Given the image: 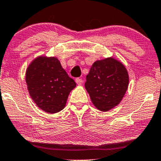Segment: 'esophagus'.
<instances>
[{"mask_svg":"<svg viewBox=\"0 0 161 161\" xmlns=\"http://www.w3.org/2000/svg\"><path fill=\"white\" fill-rule=\"evenodd\" d=\"M75 82H76V83L78 84V85H82V82H83V81H82V79H80V78H77V79H75Z\"/></svg>","mask_w":161,"mask_h":161,"instance_id":"obj_1","label":"esophagus"}]
</instances>
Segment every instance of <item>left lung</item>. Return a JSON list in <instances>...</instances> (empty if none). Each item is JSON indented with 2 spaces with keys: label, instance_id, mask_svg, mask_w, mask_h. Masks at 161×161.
I'll use <instances>...</instances> for the list:
<instances>
[{
  "label": "left lung",
  "instance_id": "left-lung-1",
  "mask_svg": "<svg viewBox=\"0 0 161 161\" xmlns=\"http://www.w3.org/2000/svg\"><path fill=\"white\" fill-rule=\"evenodd\" d=\"M128 86L129 75L125 67L112 57L94 62L85 82L93 104L104 112L121 103Z\"/></svg>",
  "mask_w": 161,
  "mask_h": 161
}]
</instances>
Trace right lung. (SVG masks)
<instances>
[{
	"instance_id": "1",
	"label": "right lung",
	"mask_w": 161,
	"mask_h": 161,
	"mask_svg": "<svg viewBox=\"0 0 161 161\" xmlns=\"http://www.w3.org/2000/svg\"><path fill=\"white\" fill-rule=\"evenodd\" d=\"M25 80L33 102L50 114L65 107L69 94L76 86L56 57L36 58L27 68Z\"/></svg>"
}]
</instances>
